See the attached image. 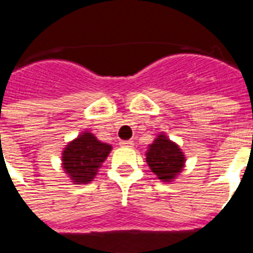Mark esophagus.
Instances as JSON below:
<instances>
[{"mask_svg": "<svg viewBox=\"0 0 253 253\" xmlns=\"http://www.w3.org/2000/svg\"><path fill=\"white\" fill-rule=\"evenodd\" d=\"M121 146H123V148L131 149V148H134V142H132V141H122Z\"/></svg>", "mask_w": 253, "mask_h": 253, "instance_id": "esophagus-1", "label": "esophagus"}]
</instances>
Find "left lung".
I'll use <instances>...</instances> for the list:
<instances>
[{
    "instance_id": "8db88e82",
    "label": "left lung",
    "mask_w": 253,
    "mask_h": 253,
    "mask_svg": "<svg viewBox=\"0 0 253 253\" xmlns=\"http://www.w3.org/2000/svg\"><path fill=\"white\" fill-rule=\"evenodd\" d=\"M146 163L159 180L170 183L177 179L184 167L186 156L180 146L167 137L165 132H160L146 150Z\"/></svg>"
}]
</instances>
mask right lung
<instances>
[{
  "label": "right lung",
  "instance_id": "right-lung-1",
  "mask_svg": "<svg viewBox=\"0 0 253 253\" xmlns=\"http://www.w3.org/2000/svg\"><path fill=\"white\" fill-rule=\"evenodd\" d=\"M111 150L110 143L101 142L94 134L85 130L63 148L61 156L62 169L73 184H89Z\"/></svg>",
  "mask_w": 253,
  "mask_h": 253
}]
</instances>
